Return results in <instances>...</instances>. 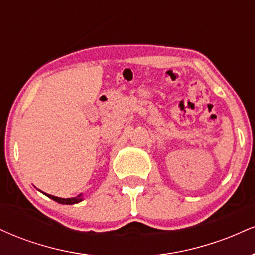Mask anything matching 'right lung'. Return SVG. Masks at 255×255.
<instances>
[{"label":"right lung","instance_id":"add662e5","mask_svg":"<svg viewBox=\"0 0 255 255\" xmlns=\"http://www.w3.org/2000/svg\"><path fill=\"white\" fill-rule=\"evenodd\" d=\"M49 198L52 199V200L57 201L60 204H66V205H73V204H77L79 201H81V194L78 195L75 198H68V199H64V198H57L55 195H50V194H46Z\"/></svg>","mask_w":255,"mask_h":255}]
</instances>
